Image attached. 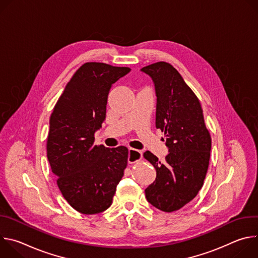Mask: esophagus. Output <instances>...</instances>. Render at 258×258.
I'll return each instance as SVG.
<instances>
[{
	"instance_id": "1",
	"label": "esophagus",
	"mask_w": 258,
	"mask_h": 258,
	"mask_svg": "<svg viewBox=\"0 0 258 258\" xmlns=\"http://www.w3.org/2000/svg\"><path fill=\"white\" fill-rule=\"evenodd\" d=\"M142 158V152L140 150L130 148L128 149V156H127V161L128 163H135Z\"/></svg>"
}]
</instances>
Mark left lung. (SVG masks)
<instances>
[{
  "label": "left lung",
  "mask_w": 258,
  "mask_h": 258,
  "mask_svg": "<svg viewBox=\"0 0 258 258\" xmlns=\"http://www.w3.org/2000/svg\"><path fill=\"white\" fill-rule=\"evenodd\" d=\"M155 89V125L164 133L168 148L162 163L150 151L144 157L156 169L155 180L146 188V198L156 208L171 212L196 197L207 172L211 138L200 102L177 70L166 62L141 69Z\"/></svg>",
  "instance_id": "left-lung-1"
}]
</instances>
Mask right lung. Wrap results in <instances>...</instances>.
<instances>
[{"label": "right lung", "instance_id": "1", "mask_svg": "<svg viewBox=\"0 0 258 258\" xmlns=\"http://www.w3.org/2000/svg\"><path fill=\"white\" fill-rule=\"evenodd\" d=\"M131 71L105 63L84 64L66 85L50 117L47 156L65 200L84 214L112 204L127 164L126 147L94 145L106 118L108 94Z\"/></svg>", "mask_w": 258, "mask_h": 258}]
</instances>
